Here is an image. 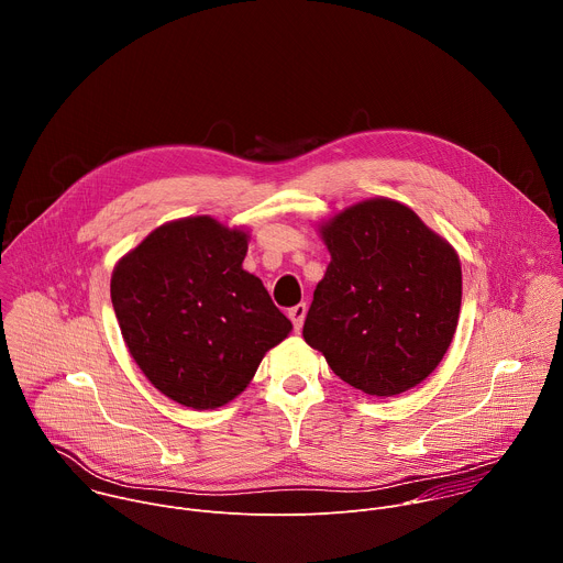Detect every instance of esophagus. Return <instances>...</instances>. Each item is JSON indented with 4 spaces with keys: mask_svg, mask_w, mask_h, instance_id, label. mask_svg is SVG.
I'll list each match as a JSON object with an SVG mask.
<instances>
[{
    "mask_svg": "<svg viewBox=\"0 0 563 563\" xmlns=\"http://www.w3.org/2000/svg\"><path fill=\"white\" fill-rule=\"evenodd\" d=\"M287 316L291 318L294 330H296V332H300V328H302V323H305V316H307V302H298V305H294V307L287 311Z\"/></svg>",
    "mask_w": 563,
    "mask_h": 563,
    "instance_id": "esophagus-1",
    "label": "esophagus"
}]
</instances>
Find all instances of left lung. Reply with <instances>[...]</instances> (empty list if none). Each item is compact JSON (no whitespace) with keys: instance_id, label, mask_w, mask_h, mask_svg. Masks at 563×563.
<instances>
[{"instance_id":"left-lung-1","label":"left lung","mask_w":563,"mask_h":563,"mask_svg":"<svg viewBox=\"0 0 563 563\" xmlns=\"http://www.w3.org/2000/svg\"><path fill=\"white\" fill-rule=\"evenodd\" d=\"M320 233L332 261L305 318L307 345L365 394L419 385L459 323V256L410 207L387 198L345 209Z\"/></svg>"}]
</instances>
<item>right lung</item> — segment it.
Listing matches in <instances>:
<instances>
[{
    "label": "right lung",
    "instance_id": "right-lung-1",
    "mask_svg": "<svg viewBox=\"0 0 563 563\" xmlns=\"http://www.w3.org/2000/svg\"><path fill=\"white\" fill-rule=\"evenodd\" d=\"M247 233L209 216L167 222L111 278L124 343L144 376L180 406L220 408L291 332L261 278L243 269Z\"/></svg>",
    "mask_w": 563,
    "mask_h": 563
}]
</instances>
